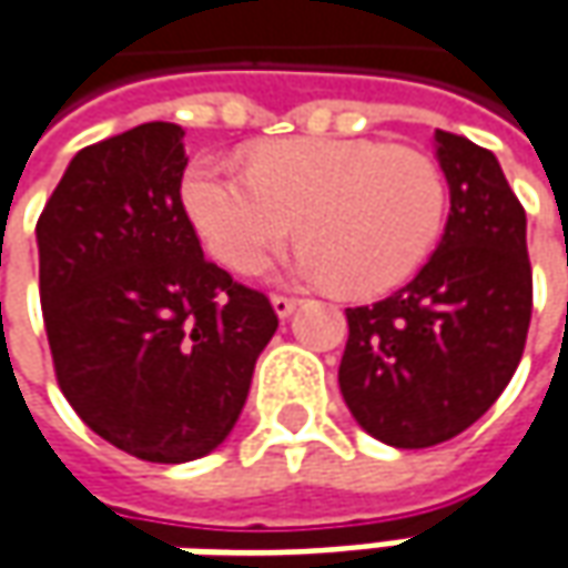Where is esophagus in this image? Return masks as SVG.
Wrapping results in <instances>:
<instances>
[{"instance_id": "1", "label": "esophagus", "mask_w": 568, "mask_h": 568, "mask_svg": "<svg viewBox=\"0 0 568 568\" xmlns=\"http://www.w3.org/2000/svg\"><path fill=\"white\" fill-rule=\"evenodd\" d=\"M270 304H273V311H276V317H292V311H295V307H298V298H292V295H273V298H270Z\"/></svg>"}]
</instances>
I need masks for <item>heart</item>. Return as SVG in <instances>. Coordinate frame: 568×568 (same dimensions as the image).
<instances>
[{
	"label": "heart",
	"instance_id": "obj_1",
	"mask_svg": "<svg viewBox=\"0 0 568 568\" xmlns=\"http://www.w3.org/2000/svg\"><path fill=\"white\" fill-rule=\"evenodd\" d=\"M182 204L206 251L235 273L266 264L302 229L292 273L381 295L405 283L446 223V182L412 148L358 138H292L247 153L245 175L194 160ZM303 225H297V220Z\"/></svg>",
	"mask_w": 568,
	"mask_h": 568
}]
</instances>
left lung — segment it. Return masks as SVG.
Listing matches in <instances>:
<instances>
[{"mask_svg": "<svg viewBox=\"0 0 568 568\" xmlns=\"http://www.w3.org/2000/svg\"><path fill=\"white\" fill-rule=\"evenodd\" d=\"M434 148L449 185L440 245L399 292L345 311L343 399L396 449L471 427L513 381L531 321L525 210L497 156L449 131Z\"/></svg>", "mask_w": 568, "mask_h": 568, "instance_id": "obj_1", "label": "left lung"}]
</instances>
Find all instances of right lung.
<instances>
[{"label":"right lung","mask_w":568,"mask_h":568,"mask_svg":"<svg viewBox=\"0 0 568 568\" xmlns=\"http://www.w3.org/2000/svg\"><path fill=\"white\" fill-rule=\"evenodd\" d=\"M182 138L148 122L78 150L37 223L59 386L93 434L148 462L201 459L232 434L280 326L204 257Z\"/></svg>","instance_id":"1"}]
</instances>
